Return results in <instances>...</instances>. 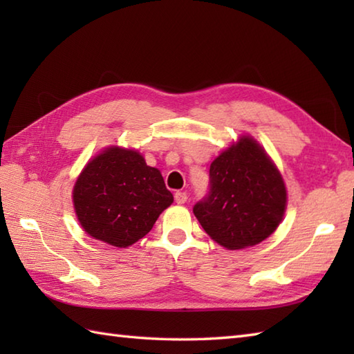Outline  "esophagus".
<instances>
[{
  "instance_id": "obj_1",
  "label": "esophagus",
  "mask_w": 354,
  "mask_h": 354,
  "mask_svg": "<svg viewBox=\"0 0 354 354\" xmlns=\"http://www.w3.org/2000/svg\"><path fill=\"white\" fill-rule=\"evenodd\" d=\"M175 201H176V204H185L187 202V193L185 192H176L175 193Z\"/></svg>"
}]
</instances>
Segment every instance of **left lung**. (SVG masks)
<instances>
[{"instance_id":"obj_1","label":"left lung","mask_w":354,"mask_h":354,"mask_svg":"<svg viewBox=\"0 0 354 354\" xmlns=\"http://www.w3.org/2000/svg\"><path fill=\"white\" fill-rule=\"evenodd\" d=\"M286 202L280 171L259 142L243 135L209 165V192L193 213L214 242L242 250L272 234Z\"/></svg>"}]
</instances>
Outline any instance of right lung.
Segmentation results:
<instances>
[{"label":"right lung","mask_w":354,"mask_h":354,"mask_svg":"<svg viewBox=\"0 0 354 354\" xmlns=\"http://www.w3.org/2000/svg\"><path fill=\"white\" fill-rule=\"evenodd\" d=\"M73 202L86 234L126 248L152 230L173 194L161 171L147 165L137 150L112 146L82 170Z\"/></svg>","instance_id":"add662e5"}]
</instances>
